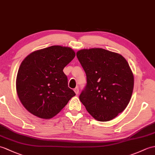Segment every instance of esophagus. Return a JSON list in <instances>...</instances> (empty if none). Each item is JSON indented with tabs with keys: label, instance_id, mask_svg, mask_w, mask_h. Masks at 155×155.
Instances as JSON below:
<instances>
[{
	"label": "esophagus",
	"instance_id": "1",
	"mask_svg": "<svg viewBox=\"0 0 155 155\" xmlns=\"http://www.w3.org/2000/svg\"><path fill=\"white\" fill-rule=\"evenodd\" d=\"M74 91L75 93H76V94H78V92H79V89H78V87L75 88L74 89Z\"/></svg>",
	"mask_w": 155,
	"mask_h": 155
}]
</instances>
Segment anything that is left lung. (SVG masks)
<instances>
[{
    "label": "left lung",
    "mask_w": 155,
    "mask_h": 155,
    "mask_svg": "<svg viewBox=\"0 0 155 155\" xmlns=\"http://www.w3.org/2000/svg\"><path fill=\"white\" fill-rule=\"evenodd\" d=\"M77 57L87 81L81 102L95 120H113L126 108L134 90V77L127 61L120 54L102 48L79 50Z\"/></svg>",
    "instance_id": "left-lung-1"
}]
</instances>
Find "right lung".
<instances>
[{"instance_id": "add662e5", "label": "right lung", "mask_w": 155, "mask_h": 155, "mask_svg": "<svg viewBox=\"0 0 155 155\" xmlns=\"http://www.w3.org/2000/svg\"><path fill=\"white\" fill-rule=\"evenodd\" d=\"M74 57L71 48L53 45L32 52L23 60L17 74L16 92L29 112L51 118L76 95L63 71Z\"/></svg>"}]
</instances>
